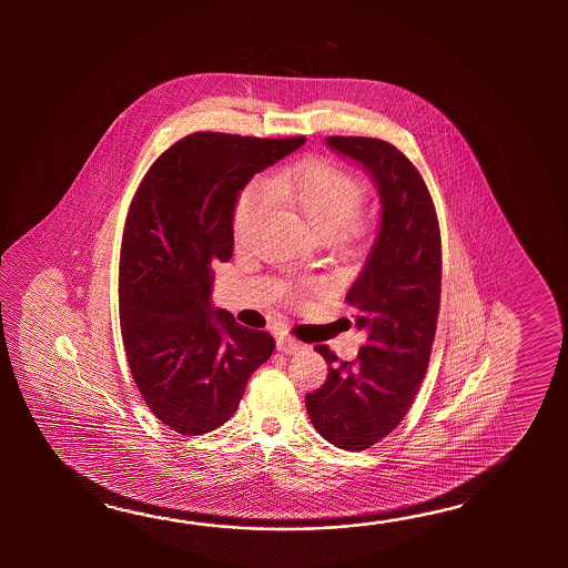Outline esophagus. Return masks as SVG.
<instances>
[{"instance_id":"obj_1","label":"esophagus","mask_w":568,"mask_h":568,"mask_svg":"<svg viewBox=\"0 0 568 568\" xmlns=\"http://www.w3.org/2000/svg\"><path fill=\"white\" fill-rule=\"evenodd\" d=\"M276 347H278V351H282V353H286V355H294V353L304 349V345H302L301 341L288 337V335H284V333L276 337Z\"/></svg>"}]
</instances>
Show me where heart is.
Wrapping results in <instances>:
<instances>
[{
	"instance_id": "b5f03b06",
	"label": "heart",
	"mask_w": 568,
	"mask_h": 568,
	"mask_svg": "<svg viewBox=\"0 0 568 568\" xmlns=\"http://www.w3.org/2000/svg\"><path fill=\"white\" fill-rule=\"evenodd\" d=\"M270 201L288 206L301 215L321 240H333L351 231L362 211V182L326 162H308L296 169L278 170L264 182ZM260 189H247L233 213L237 237L247 235L264 219L266 199Z\"/></svg>"
}]
</instances>
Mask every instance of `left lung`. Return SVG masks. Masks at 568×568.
<instances>
[{
    "mask_svg": "<svg viewBox=\"0 0 568 568\" xmlns=\"http://www.w3.org/2000/svg\"><path fill=\"white\" fill-rule=\"evenodd\" d=\"M325 144L369 174L379 194V225L345 296L365 345L355 362H338L326 345H316L328 375L304 402L325 440L363 450L402 423L423 384L440 306V233L423 176L398 148L343 135Z\"/></svg>",
    "mask_w": 568,
    "mask_h": 568,
    "instance_id": "1",
    "label": "left lung"
}]
</instances>
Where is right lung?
<instances>
[{
	"label": "right lung",
	"instance_id": "right-lung-1",
	"mask_svg": "<svg viewBox=\"0 0 568 568\" xmlns=\"http://www.w3.org/2000/svg\"><path fill=\"white\" fill-rule=\"evenodd\" d=\"M302 144L193 133L158 158L133 196L121 242V335L148 408L179 435L227 423L274 351L270 333L213 306V266L233 255L245 184Z\"/></svg>",
	"mask_w": 568,
	"mask_h": 568
}]
</instances>
